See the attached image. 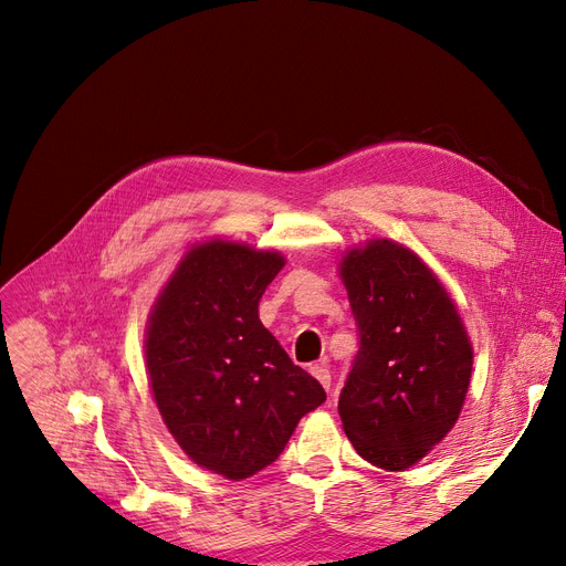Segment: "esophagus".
Returning a JSON list of instances; mask_svg holds the SVG:
<instances>
[{
	"mask_svg": "<svg viewBox=\"0 0 566 566\" xmlns=\"http://www.w3.org/2000/svg\"><path fill=\"white\" fill-rule=\"evenodd\" d=\"M310 371H312V376L323 385L325 390H331V382H333V376H331V369L328 367H323V365H314V367H310Z\"/></svg>",
	"mask_w": 566,
	"mask_h": 566,
	"instance_id": "obj_1",
	"label": "esophagus"
}]
</instances>
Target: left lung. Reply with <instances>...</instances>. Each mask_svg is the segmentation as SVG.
Instances as JSON below:
<instances>
[{
	"instance_id": "8db88e82",
	"label": "left lung",
	"mask_w": 566,
	"mask_h": 566,
	"mask_svg": "<svg viewBox=\"0 0 566 566\" xmlns=\"http://www.w3.org/2000/svg\"><path fill=\"white\" fill-rule=\"evenodd\" d=\"M339 275L360 337L339 395L344 431L371 465L406 470L459 420L468 333L427 263L388 238L350 250Z\"/></svg>"
}]
</instances>
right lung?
Returning a JSON list of instances; mask_svg holds the SVG:
<instances>
[{"label":"right lung","instance_id":"1","mask_svg":"<svg viewBox=\"0 0 566 566\" xmlns=\"http://www.w3.org/2000/svg\"><path fill=\"white\" fill-rule=\"evenodd\" d=\"M282 265L277 252L241 243L195 245L148 318L146 369L169 433L197 465L233 482L271 465L325 401L259 321Z\"/></svg>","mask_w":566,"mask_h":566}]
</instances>
